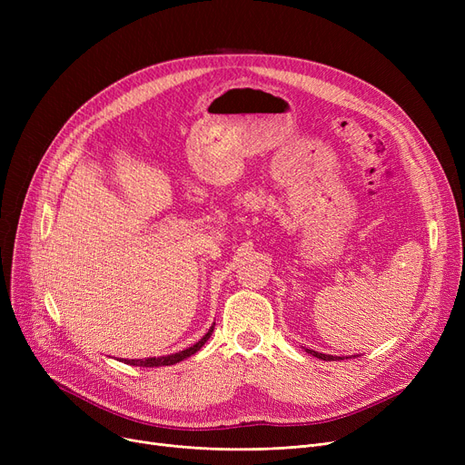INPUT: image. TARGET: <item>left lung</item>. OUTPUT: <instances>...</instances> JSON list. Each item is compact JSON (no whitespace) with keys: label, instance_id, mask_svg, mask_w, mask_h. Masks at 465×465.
<instances>
[{"label":"left lung","instance_id":"1","mask_svg":"<svg viewBox=\"0 0 465 465\" xmlns=\"http://www.w3.org/2000/svg\"><path fill=\"white\" fill-rule=\"evenodd\" d=\"M305 352H309V354H312V356H316L319 360H326V361H331V360H343L345 356H333V354H324V352H316V351H312V349H305Z\"/></svg>","mask_w":465,"mask_h":465}]
</instances>
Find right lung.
<instances>
[{"instance_id": "1", "label": "right lung", "mask_w": 465, "mask_h": 465, "mask_svg": "<svg viewBox=\"0 0 465 465\" xmlns=\"http://www.w3.org/2000/svg\"><path fill=\"white\" fill-rule=\"evenodd\" d=\"M213 330H214V324L209 328V331L198 341V343H193L192 347H188V349H184V351H179V352H175V354H167V356H153V358H141V360H120V361H124V363H130V365H139V368H162V365H173V363H177V361H181V360H184V358H188V356H192V354H195L198 352L207 341H209V337H211V333H213Z\"/></svg>"}]
</instances>
